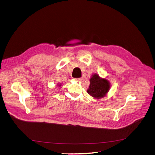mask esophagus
Segmentation results:
<instances>
[{
  "mask_svg": "<svg viewBox=\"0 0 155 155\" xmlns=\"http://www.w3.org/2000/svg\"><path fill=\"white\" fill-rule=\"evenodd\" d=\"M82 80H83V78H78V79H76V81H77V82H80V81H81Z\"/></svg>",
  "mask_w": 155,
  "mask_h": 155,
  "instance_id": "1",
  "label": "esophagus"
}]
</instances>
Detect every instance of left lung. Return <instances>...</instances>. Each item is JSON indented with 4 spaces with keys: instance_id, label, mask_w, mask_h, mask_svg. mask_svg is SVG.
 Wrapping results in <instances>:
<instances>
[{
    "instance_id": "8db88e82",
    "label": "left lung",
    "mask_w": 155,
    "mask_h": 155,
    "mask_svg": "<svg viewBox=\"0 0 155 155\" xmlns=\"http://www.w3.org/2000/svg\"><path fill=\"white\" fill-rule=\"evenodd\" d=\"M90 84L87 89V93L95 99L105 97L110 89L111 84L107 79L102 78L94 73L89 79Z\"/></svg>"
}]
</instances>
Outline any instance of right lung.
Returning <instances> with one entry per match:
<instances>
[{"instance_id": "add662e5", "label": "right lung", "mask_w": 155, "mask_h": 155, "mask_svg": "<svg viewBox=\"0 0 155 155\" xmlns=\"http://www.w3.org/2000/svg\"><path fill=\"white\" fill-rule=\"evenodd\" d=\"M57 86H58L59 87H61V86H62V84H61V83H59V84L58 83Z\"/></svg>"}]
</instances>
